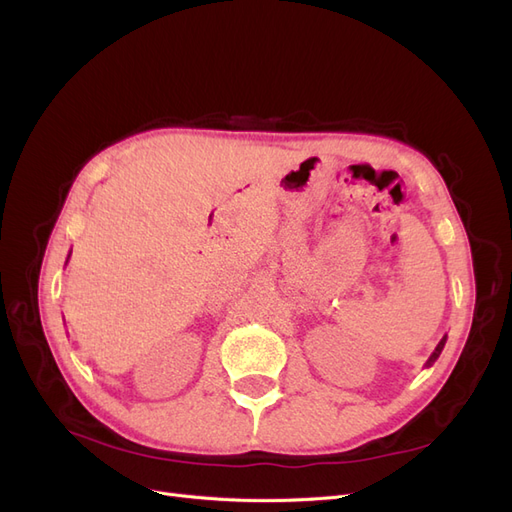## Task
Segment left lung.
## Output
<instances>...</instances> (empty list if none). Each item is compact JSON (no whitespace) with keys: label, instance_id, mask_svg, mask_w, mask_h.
<instances>
[{"label":"left lung","instance_id":"1","mask_svg":"<svg viewBox=\"0 0 512 512\" xmlns=\"http://www.w3.org/2000/svg\"><path fill=\"white\" fill-rule=\"evenodd\" d=\"M445 343H447V337H443L440 339V343L436 345V349L432 351V356L428 358V362H426V366H432L436 360H438V356H440V351H443V347H445Z\"/></svg>","mask_w":512,"mask_h":512}]
</instances>
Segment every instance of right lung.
<instances>
[{
    "mask_svg": "<svg viewBox=\"0 0 512 512\" xmlns=\"http://www.w3.org/2000/svg\"><path fill=\"white\" fill-rule=\"evenodd\" d=\"M69 254H72V252H69ZM69 254H67V260H69ZM67 260H65V264H67Z\"/></svg>",
    "mask_w": 512,
    "mask_h": 512,
    "instance_id": "add662e5",
    "label": "right lung"
}]
</instances>
